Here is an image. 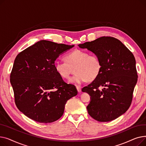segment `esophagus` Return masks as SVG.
Segmentation results:
<instances>
[{
    "label": "esophagus",
    "mask_w": 146,
    "mask_h": 146,
    "mask_svg": "<svg viewBox=\"0 0 146 146\" xmlns=\"http://www.w3.org/2000/svg\"><path fill=\"white\" fill-rule=\"evenodd\" d=\"M76 89H77V90H78V91L79 92H81V88L80 86H76Z\"/></svg>",
    "instance_id": "esophagus-1"
}]
</instances>
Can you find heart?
Masks as SVG:
<instances>
[{
    "label": "heart",
    "instance_id": "obj_1",
    "mask_svg": "<svg viewBox=\"0 0 146 146\" xmlns=\"http://www.w3.org/2000/svg\"><path fill=\"white\" fill-rule=\"evenodd\" d=\"M66 62H56V72L63 79H67L74 71L75 74L69 82L76 85L95 80L100 73L101 62L95 54H89L86 51L75 50L64 57Z\"/></svg>",
    "mask_w": 146,
    "mask_h": 146
}]
</instances>
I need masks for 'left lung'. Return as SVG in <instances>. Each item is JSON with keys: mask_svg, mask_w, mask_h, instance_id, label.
Listing matches in <instances>:
<instances>
[{"mask_svg": "<svg viewBox=\"0 0 146 146\" xmlns=\"http://www.w3.org/2000/svg\"><path fill=\"white\" fill-rule=\"evenodd\" d=\"M78 46L93 52L101 62L98 77L82 89L90 96L88 113L99 122L117 118L128 110L133 100L138 78L134 55L111 36H102Z\"/></svg>", "mask_w": 146, "mask_h": 146, "instance_id": "obj_1", "label": "left lung"}]
</instances>
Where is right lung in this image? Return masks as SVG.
I'll return each mask as SVG.
<instances>
[{"mask_svg":"<svg viewBox=\"0 0 146 146\" xmlns=\"http://www.w3.org/2000/svg\"><path fill=\"white\" fill-rule=\"evenodd\" d=\"M74 46L41 40L17 55L10 81L15 104L25 115L41 123H50L63 115L66 102L78 90L58 74L54 61Z\"/></svg>","mask_w":146,"mask_h":146,"instance_id":"1","label":"right lung"}]
</instances>
